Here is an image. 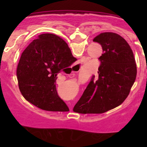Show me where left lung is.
<instances>
[{
    "instance_id": "obj_1",
    "label": "left lung",
    "mask_w": 147,
    "mask_h": 147,
    "mask_svg": "<svg viewBox=\"0 0 147 147\" xmlns=\"http://www.w3.org/2000/svg\"><path fill=\"white\" fill-rule=\"evenodd\" d=\"M103 54L98 75L93 76L74 107L79 113H103L118 107L129 95L137 75L136 59L130 46L121 36L103 32L93 39Z\"/></svg>"
}]
</instances>
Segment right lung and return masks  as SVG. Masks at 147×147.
I'll use <instances>...</instances> for the list:
<instances>
[{
    "label": "right lung",
    "instance_id": "add662e5",
    "mask_svg": "<svg viewBox=\"0 0 147 147\" xmlns=\"http://www.w3.org/2000/svg\"><path fill=\"white\" fill-rule=\"evenodd\" d=\"M76 60L63 39L54 34L39 35L23 51L17 67L23 96L42 110L68 111L58 96L55 83L58 74Z\"/></svg>",
    "mask_w": 147,
    "mask_h": 147
}]
</instances>
